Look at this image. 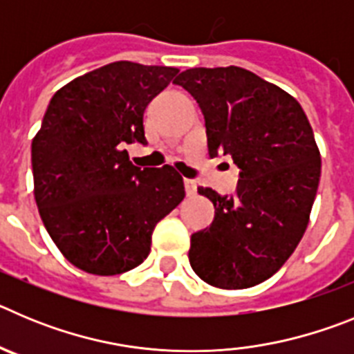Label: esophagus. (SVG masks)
Returning <instances> with one entry per match:
<instances>
[{
  "label": "esophagus",
  "mask_w": 354,
  "mask_h": 354,
  "mask_svg": "<svg viewBox=\"0 0 354 354\" xmlns=\"http://www.w3.org/2000/svg\"><path fill=\"white\" fill-rule=\"evenodd\" d=\"M184 187H186L187 196L196 195V183H195V180H192V179H184Z\"/></svg>",
  "instance_id": "1"
}]
</instances>
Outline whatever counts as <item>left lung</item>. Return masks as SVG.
Listing matches in <instances>:
<instances>
[{"instance_id":"obj_1","label":"left lung","mask_w":354,"mask_h":354,"mask_svg":"<svg viewBox=\"0 0 354 354\" xmlns=\"http://www.w3.org/2000/svg\"><path fill=\"white\" fill-rule=\"evenodd\" d=\"M198 102L209 156L239 168L234 195L198 187L214 220L192 236L189 264L209 286L246 289L273 277L308 225L321 156L292 95L241 67L187 68L174 81Z\"/></svg>"}]
</instances>
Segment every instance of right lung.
Instances as JSON below:
<instances>
[{
	"mask_svg": "<svg viewBox=\"0 0 354 354\" xmlns=\"http://www.w3.org/2000/svg\"><path fill=\"white\" fill-rule=\"evenodd\" d=\"M179 68L115 62L53 95L31 142L35 202L71 264L111 277L142 264L158 221L183 202L170 165L138 168L124 147L145 145L143 113Z\"/></svg>",
	"mask_w": 354,
	"mask_h": 354,
	"instance_id": "add662e5",
	"label": "right lung"
}]
</instances>
